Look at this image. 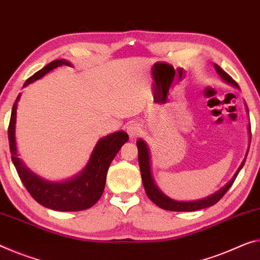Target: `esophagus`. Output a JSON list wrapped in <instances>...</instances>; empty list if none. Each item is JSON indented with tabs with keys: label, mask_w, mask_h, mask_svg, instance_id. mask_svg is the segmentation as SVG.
Returning a JSON list of instances; mask_svg holds the SVG:
<instances>
[{
	"label": "esophagus",
	"mask_w": 260,
	"mask_h": 260,
	"mask_svg": "<svg viewBox=\"0 0 260 260\" xmlns=\"http://www.w3.org/2000/svg\"><path fill=\"white\" fill-rule=\"evenodd\" d=\"M126 133L129 134L130 138H136L142 134V126H141V124H139V123L133 122L126 126Z\"/></svg>",
	"instance_id": "esophagus-1"
}]
</instances>
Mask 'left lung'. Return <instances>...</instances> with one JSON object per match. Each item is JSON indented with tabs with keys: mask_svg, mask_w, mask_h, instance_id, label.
Returning <instances> with one entry per match:
<instances>
[{
	"mask_svg": "<svg viewBox=\"0 0 260 260\" xmlns=\"http://www.w3.org/2000/svg\"><path fill=\"white\" fill-rule=\"evenodd\" d=\"M214 69L216 71V73L219 75L223 81L229 83V85L236 87V88L239 89V87L237 85V82L233 80V78L230 75H228L224 71H223L221 67L216 63H214ZM245 109L246 113L249 115V109H247V106L245 103ZM247 134H249V146H247L245 157L243 159V161L241 162V165L236 171V173L234 174V177L228 181L224 186L222 187L221 189H218L217 191H215L214 194L209 195V197L200 199V200H194V201H178V200L171 199L170 197H167L166 194H164L162 191L159 189V187L155 185V182L153 180V175H152V169H151V157H150V150L149 146L145 141H143L142 138H139L137 141V147H138V161H139V169H141V174H142V180H143V185H144V189L146 191L147 198H149L151 201H152L154 205H157L159 208L165 209V210H171V211H195V210H200L203 208H207V207H211L214 206L215 203H217L219 200L223 198L235 181V179L237 178V175L241 170L243 169L245 164V159L247 157V152H249L250 149V143H251V125L249 123L247 125Z\"/></svg>",
	"mask_w": 260,
	"mask_h": 260,
	"instance_id": "1",
	"label": "left lung"
}]
</instances>
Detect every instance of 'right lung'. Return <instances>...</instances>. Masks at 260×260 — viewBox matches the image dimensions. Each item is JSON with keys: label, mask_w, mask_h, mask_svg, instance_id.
<instances>
[{"label": "right lung", "mask_w": 260, "mask_h": 260, "mask_svg": "<svg viewBox=\"0 0 260 260\" xmlns=\"http://www.w3.org/2000/svg\"><path fill=\"white\" fill-rule=\"evenodd\" d=\"M63 65L73 66L65 59L53 60L27 79L23 87H26L36 80L42 79L49 72ZM22 93L18 94L11 110L8 137H9L11 159L23 185L25 186L31 197L46 208L58 211H79L93 207L105 190L107 172L111 161L123 144L129 141V136L125 131L121 130L99 139L88 162L79 174L62 181L46 180L34 173L18 157L17 145H16V116H17V103Z\"/></svg>", "instance_id": "obj_1"}]
</instances>
